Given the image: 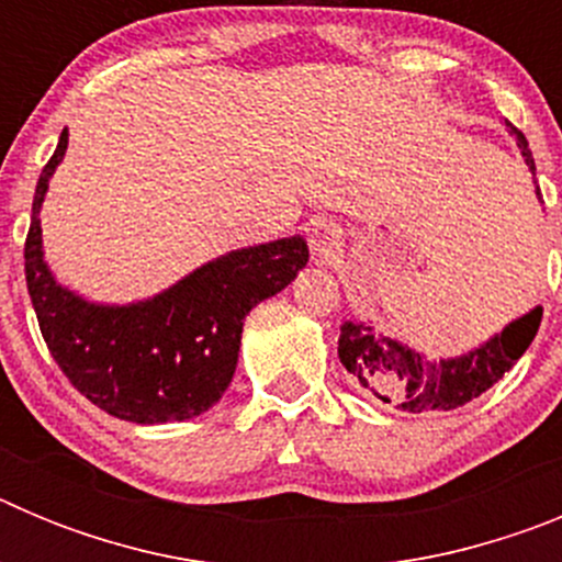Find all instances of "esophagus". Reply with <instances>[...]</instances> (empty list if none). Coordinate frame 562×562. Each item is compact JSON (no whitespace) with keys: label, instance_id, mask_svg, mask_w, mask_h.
<instances>
[{"label":"esophagus","instance_id":"1","mask_svg":"<svg viewBox=\"0 0 562 562\" xmlns=\"http://www.w3.org/2000/svg\"><path fill=\"white\" fill-rule=\"evenodd\" d=\"M310 245L312 250H315V256H335V252L340 250V227H337L335 222H321V225H315V231H312Z\"/></svg>","mask_w":562,"mask_h":562}]
</instances>
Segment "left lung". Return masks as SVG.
<instances>
[{
  "mask_svg": "<svg viewBox=\"0 0 562 562\" xmlns=\"http://www.w3.org/2000/svg\"><path fill=\"white\" fill-rule=\"evenodd\" d=\"M513 134L526 157V166L535 173L532 151L524 134L515 126ZM540 193V188H538ZM543 310H532L520 321L506 326L498 337L484 342L456 360H425L408 346L374 335V329L360 321H346L340 326L337 355L349 374L371 391L376 400L391 402L408 414H430V411H456L490 391L506 371L520 360L529 342L535 340Z\"/></svg>",
  "mask_w": 562,
  "mask_h": 562,
  "instance_id": "left-lung-1",
  "label": "left lung"
}]
</instances>
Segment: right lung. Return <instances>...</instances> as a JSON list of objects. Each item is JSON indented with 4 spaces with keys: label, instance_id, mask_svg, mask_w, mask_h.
Returning a JSON list of instances; mask_svg holds the SVG:
<instances>
[{
    "label": "right lung",
    "instance_id": "1",
    "mask_svg": "<svg viewBox=\"0 0 562 562\" xmlns=\"http://www.w3.org/2000/svg\"><path fill=\"white\" fill-rule=\"evenodd\" d=\"M64 151L67 132L38 177L24 241V278L49 355L117 419L160 425L200 416L231 385L245 315L297 276L310 258L306 241L292 236L227 252L143 304H87L53 281L42 258L38 211Z\"/></svg>",
    "mask_w": 562,
    "mask_h": 562
}]
</instances>
